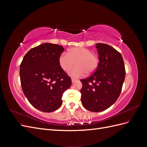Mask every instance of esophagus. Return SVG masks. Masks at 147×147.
Returning a JSON list of instances; mask_svg holds the SVG:
<instances>
[{
	"label": "esophagus",
	"instance_id": "esophagus-1",
	"mask_svg": "<svg viewBox=\"0 0 147 147\" xmlns=\"http://www.w3.org/2000/svg\"><path fill=\"white\" fill-rule=\"evenodd\" d=\"M76 81H77V79H75V78H72V83H74L75 82H76Z\"/></svg>",
	"mask_w": 147,
	"mask_h": 147
}]
</instances>
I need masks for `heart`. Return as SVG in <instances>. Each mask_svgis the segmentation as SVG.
<instances>
[{"label": "heart", "instance_id": "obj_1", "mask_svg": "<svg viewBox=\"0 0 147 147\" xmlns=\"http://www.w3.org/2000/svg\"><path fill=\"white\" fill-rule=\"evenodd\" d=\"M77 64V67L70 72L74 77H82L86 72L91 74L98 68L99 59L92 51L86 48L75 47L68 53H63L59 57V64L62 69L69 72Z\"/></svg>", "mask_w": 147, "mask_h": 147}]
</instances>
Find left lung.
<instances>
[{
	"mask_svg": "<svg viewBox=\"0 0 147 147\" xmlns=\"http://www.w3.org/2000/svg\"><path fill=\"white\" fill-rule=\"evenodd\" d=\"M99 64L90 77L81 80V101L86 109L102 112L112 106L120 95L126 75L121 55L104 43L96 44Z\"/></svg>",
	"mask_w": 147,
	"mask_h": 147,
	"instance_id": "8db88e82",
	"label": "left lung"
}]
</instances>
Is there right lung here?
<instances>
[{"instance_id": "add662e5", "label": "right lung", "mask_w": 147, "mask_h": 147, "mask_svg": "<svg viewBox=\"0 0 147 147\" xmlns=\"http://www.w3.org/2000/svg\"><path fill=\"white\" fill-rule=\"evenodd\" d=\"M64 48L45 43L26 53L20 64L22 90L30 104L43 112L58 109L62 96L72 84L71 78L59 64Z\"/></svg>"}]
</instances>
